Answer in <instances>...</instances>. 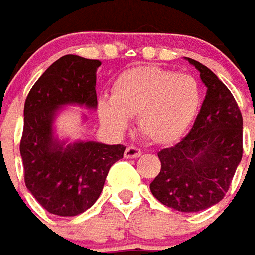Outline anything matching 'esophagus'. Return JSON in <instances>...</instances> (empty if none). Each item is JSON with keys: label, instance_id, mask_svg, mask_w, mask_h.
Here are the masks:
<instances>
[{"label": "esophagus", "instance_id": "obj_1", "mask_svg": "<svg viewBox=\"0 0 255 255\" xmlns=\"http://www.w3.org/2000/svg\"><path fill=\"white\" fill-rule=\"evenodd\" d=\"M141 155V149H138L137 147H128L125 149V158L128 159H134L138 158Z\"/></svg>", "mask_w": 255, "mask_h": 255}]
</instances>
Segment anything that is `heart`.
<instances>
[{"mask_svg":"<svg viewBox=\"0 0 255 255\" xmlns=\"http://www.w3.org/2000/svg\"><path fill=\"white\" fill-rule=\"evenodd\" d=\"M200 103L202 90L192 75L160 67H136L117 77L111 99H99L97 115L115 134H124L131 117H137L142 136L153 144L169 145L188 130Z\"/></svg>","mask_w":255,"mask_h":255,"instance_id":"b5f03b06","label":"heart"}]
</instances>
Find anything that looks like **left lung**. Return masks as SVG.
<instances>
[{
	"instance_id": "8db88e82",
	"label": "left lung",
	"mask_w": 255,
	"mask_h": 255,
	"mask_svg": "<svg viewBox=\"0 0 255 255\" xmlns=\"http://www.w3.org/2000/svg\"><path fill=\"white\" fill-rule=\"evenodd\" d=\"M185 59L200 73L206 97L188 136L158 153L162 167L149 189L167 207L195 213L217 205L228 192L243 153V119L217 75Z\"/></svg>"
}]
</instances>
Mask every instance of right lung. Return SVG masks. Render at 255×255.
<instances>
[{
	"instance_id": "add662e5",
	"label": "right lung",
	"mask_w": 255,
	"mask_h": 255,
	"mask_svg": "<svg viewBox=\"0 0 255 255\" xmlns=\"http://www.w3.org/2000/svg\"><path fill=\"white\" fill-rule=\"evenodd\" d=\"M100 60L66 55L45 71L27 96L20 155L30 194L52 214L78 216L100 196L110 167L125 147L59 138L55 122L67 106L97 108ZM84 122L86 115L82 114Z\"/></svg>"
}]
</instances>
